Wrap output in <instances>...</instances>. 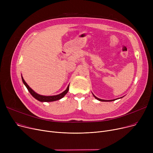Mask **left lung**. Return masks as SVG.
Wrapping results in <instances>:
<instances>
[{
  "label": "left lung",
  "mask_w": 153,
  "mask_h": 153,
  "mask_svg": "<svg viewBox=\"0 0 153 153\" xmlns=\"http://www.w3.org/2000/svg\"><path fill=\"white\" fill-rule=\"evenodd\" d=\"M93 95H94V97L96 99H97L98 100L101 101V102H111V101H114V100H115L117 99H113V100H103V99H99V98H97V97H96V96H95L94 94H93ZM120 98H121V97H120Z\"/></svg>",
  "instance_id": "left-lung-1"
}]
</instances>
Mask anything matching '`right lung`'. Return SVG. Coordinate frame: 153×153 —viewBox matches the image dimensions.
I'll return each instance as SVG.
<instances>
[{"instance_id": "right-lung-1", "label": "right lung", "mask_w": 153, "mask_h": 153, "mask_svg": "<svg viewBox=\"0 0 153 153\" xmlns=\"http://www.w3.org/2000/svg\"><path fill=\"white\" fill-rule=\"evenodd\" d=\"M22 81L26 86V87L27 88L28 91H29V92L31 94V95L33 96V97L36 99V100H38L39 102H53V101H56V100H60L61 99L63 98L65 95L69 91V85L68 86L67 89L64 91V92H62V93L58 94V95H52V96H45V95H42L40 94H38L37 93H36L33 89H31V88L29 87V85L27 84V82L25 81V80L23 79V77H22Z\"/></svg>"}]
</instances>
